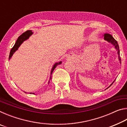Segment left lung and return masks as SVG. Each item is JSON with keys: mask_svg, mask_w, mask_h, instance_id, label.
I'll use <instances>...</instances> for the list:
<instances>
[{"mask_svg": "<svg viewBox=\"0 0 127 127\" xmlns=\"http://www.w3.org/2000/svg\"><path fill=\"white\" fill-rule=\"evenodd\" d=\"M104 39L105 40L107 41H108V42H111V44H113L115 46V48H116V49H117V50L118 51V55H119V60L120 61V63H121V59H120V58L119 57V55H120L119 47V45H118V42H117V41H116L114 39V38H113V37L112 36H111V35H110V34H109V33H105V35H104ZM114 81H115V80H114ZM114 82H113L112 83H111V85L109 87H110L111 86L113 85V83H114Z\"/></svg>", "mask_w": 127, "mask_h": 127, "instance_id": "obj_1", "label": "left lung"}]
</instances>
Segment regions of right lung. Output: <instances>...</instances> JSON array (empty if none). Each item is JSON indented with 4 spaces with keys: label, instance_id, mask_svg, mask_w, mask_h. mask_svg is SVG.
Segmentation results:
<instances>
[{
    "label": "right lung",
    "instance_id": "add662e5",
    "mask_svg": "<svg viewBox=\"0 0 127 127\" xmlns=\"http://www.w3.org/2000/svg\"><path fill=\"white\" fill-rule=\"evenodd\" d=\"M32 34V32L31 30H27L26 32H25L24 33H23L22 35H21L20 36H19V37L18 38V39H17V41L16 42V44H14V45L13 46V47L12 48L11 50H10V52L9 54V59H10V58L12 57V56L13 54L16 51L17 49H18L19 47L21 45V44H22V43L25 41L26 40H27V38H29V37L30 36H31ZM62 63V62H59V63H55L53 67L52 68V69H51V74L52 73L53 70H54V69L56 68V66H57L58 64H61ZM50 79H51V77H50ZM25 93H27V92H25ZM30 94H34V93H30Z\"/></svg>",
    "mask_w": 127,
    "mask_h": 127
}]
</instances>
